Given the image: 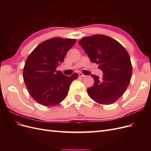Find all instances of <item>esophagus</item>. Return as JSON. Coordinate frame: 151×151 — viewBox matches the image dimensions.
<instances>
[{
    "label": "esophagus",
    "mask_w": 151,
    "mask_h": 151,
    "mask_svg": "<svg viewBox=\"0 0 151 151\" xmlns=\"http://www.w3.org/2000/svg\"><path fill=\"white\" fill-rule=\"evenodd\" d=\"M79 76L80 77H86V76H85L84 74H82V73H79Z\"/></svg>",
    "instance_id": "esophagus-1"
}]
</instances>
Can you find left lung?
Masks as SVG:
<instances>
[{
  "mask_svg": "<svg viewBox=\"0 0 151 151\" xmlns=\"http://www.w3.org/2000/svg\"><path fill=\"white\" fill-rule=\"evenodd\" d=\"M78 43L103 73L101 79L91 75L94 83L88 89L89 97L101 104L115 103L130 81L132 70L129 53L116 40L102 35L83 38Z\"/></svg>",
  "mask_w": 151,
  "mask_h": 151,
  "instance_id": "obj_1",
  "label": "left lung"
}]
</instances>
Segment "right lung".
I'll list each match as a JSON object with an SVG mask.
<instances>
[{
	"label": "right lung",
	"mask_w": 151,
	"mask_h": 151,
	"mask_svg": "<svg viewBox=\"0 0 151 151\" xmlns=\"http://www.w3.org/2000/svg\"><path fill=\"white\" fill-rule=\"evenodd\" d=\"M76 42V39H49L38 45L27 58L24 81L29 94L39 104L53 106L67 97L71 83L78 74L66 76L57 71V67L63 62L67 52Z\"/></svg>",
	"instance_id": "obj_1"
}]
</instances>
